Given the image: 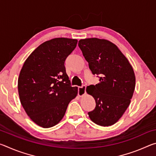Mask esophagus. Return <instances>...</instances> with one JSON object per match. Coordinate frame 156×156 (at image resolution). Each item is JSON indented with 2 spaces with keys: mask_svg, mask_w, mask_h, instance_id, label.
<instances>
[{
  "mask_svg": "<svg viewBox=\"0 0 156 156\" xmlns=\"http://www.w3.org/2000/svg\"><path fill=\"white\" fill-rule=\"evenodd\" d=\"M86 94V86L83 85L82 87H78V96L80 97L83 96Z\"/></svg>",
  "mask_w": 156,
  "mask_h": 156,
  "instance_id": "34e87169",
  "label": "esophagus"
}]
</instances>
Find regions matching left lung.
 <instances>
[{
	"mask_svg": "<svg viewBox=\"0 0 156 156\" xmlns=\"http://www.w3.org/2000/svg\"><path fill=\"white\" fill-rule=\"evenodd\" d=\"M84 58L100 82L86 89L96 101L88 113L92 122L102 126L114 125L131 102L136 86L133 67L118 47L105 39L90 38L78 42Z\"/></svg>",
	"mask_w": 156,
	"mask_h": 156,
	"instance_id": "8db88e82",
	"label": "left lung"
}]
</instances>
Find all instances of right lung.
<instances>
[{
	"instance_id": "obj_1",
	"label": "right lung",
	"mask_w": 156,
	"mask_h": 156,
	"mask_svg": "<svg viewBox=\"0 0 156 156\" xmlns=\"http://www.w3.org/2000/svg\"><path fill=\"white\" fill-rule=\"evenodd\" d=\"M78 41L56 38L40 44L29 56L18 80L20 103L30 119L43 128L57 125L78 95L71 86L65 61Z\"/></svg>"
}]
</instances>
